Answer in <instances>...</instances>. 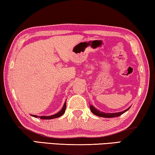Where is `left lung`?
Listing matches in <instances>:
<instances>
[{
    "label": "left lung",
    "mask_w": 155,
    "mask_h": 155,
    "mask_svg": "<svg viewBox=\"0 0 155 155\" xmlns=\"http://www.w3.org/2000/svg\"><path fill=\"white\" fill-rule=\"evenodd\" d=\"M90 108H91V110L92 114L97 115V116H100V117H118L120 115H121L122 114H123L124 112H126L127 110H128L130 107L127 109L124 110V111H122V112H118V113H115V114H109V113H104V112H100V110H97L95 108L92 107V105L90 106Z\"/></svg>",
    "instance_id": "8db88e82"
}]
</instances>
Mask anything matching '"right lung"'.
I'll list each match as a JSON object with an SVG mask.
<instances>
[{
	"mask_svg": "<svg viewBox=\"0 0 155 155\" xmlns=\"http://www.w3.org/2000/svg\"><path fill=\"white\" fill-rule=\"evenodd\" d=\"M65 108H66V101L64 102V106H63V108H62V110H61V111H59L58 113V114L53 115H51V116H40V117L41 119H44V120H50V119H53V118H56V117H61V115H63L64 114V113L65 112ZM33 116L35 117H38V115H33Z\"/></svg>",
	"mask_w": 155,
	"mask_h": 155,
	"instance_id": "obj_1",
	"label": "right lung"
}]
</instances>
